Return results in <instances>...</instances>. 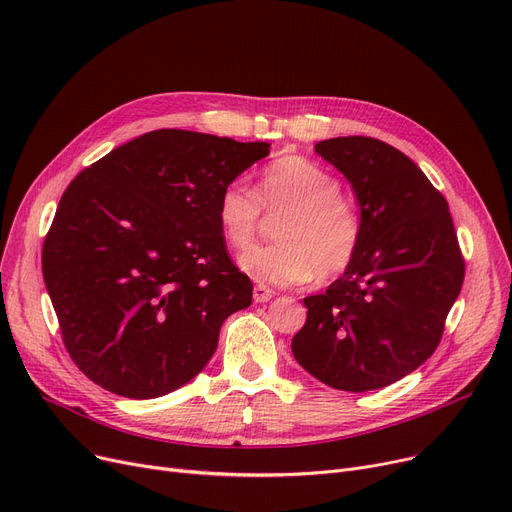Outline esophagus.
<instances>
[{"mask_svg":"<svg viewBox=\"0 0 512 512\" xmlns=\"http://www.w3.org/2000/svg\"><path fill=\"white\" fill-rule=\"evenodd\" d=\"M274 290L272 288H267V286H263V284H257L255 288H253V301L255 303H267L270 299H274Z\"/></svg>","mask_w":512,"mask_h":512,"instance_id":"34e87169","label":"esophagus"}]
</instances>
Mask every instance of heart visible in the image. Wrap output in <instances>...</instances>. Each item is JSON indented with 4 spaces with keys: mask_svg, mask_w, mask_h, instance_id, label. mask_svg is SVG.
Segmentation results:
<instances>
[{
    "mask_svg": "<svg viewBox=\"0 0 512 512\" xmlns=\"http://www.w3.org/2000/svg\"><path fill=\"white\" fill-rule=\"evenodd\" d=\"M286 213L278 222V245L253 249L240 267L259 284L294 286L334 278L348 270L359 253L363 222L357 207L342 195L336 174L317 161L286 155L267 166L257 193L242 180L228 182L218 199V224L230 249L253 247L263 222Z\"/></svg>",
    "mask_w": 512,
    "mask_h": 512,
    "instance_id": "heart-1",
    "label": "heart"
}]
</instances>
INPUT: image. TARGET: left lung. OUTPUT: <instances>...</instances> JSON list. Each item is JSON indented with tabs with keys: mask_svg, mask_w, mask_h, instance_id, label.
<instances>
[{
	"mask_svg": "<svg viewBox=\"0 0 512 512\" xmlns=\"http://www.w3.org/2000/svg\"><path fill=\"white\" fill-rule=\"evenodd\" d=\"M315 151L351 182L363 236L348 270L305 299L292 355L330 388L378 390L438 348L465 278L459 238L442 193L392 145L336 137Z\"/></svg>",
	"mask_w": 512,
	"mask_h": 512,
	"instance_id": "8db88e82",
	"label": "left lung"
}]
</instances>
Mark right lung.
Here are the masks:
<instances>
[{
	"mask_svg": "<svg viewBox=\"0 0 512 512\" xmlns=\"http://www.w3.org/2000/svg\"><path fill=\"white\" fill-rule=\"evenodd\" d=\"M267 153L270 143L161 128L68 184L41 261L66 351L89 380L143 400L207 365L224 319L253 299L218 199Z\"/></svg>",
	"mask_w": 512,
	"mask_h": 512,
	"instance_id": "right-lung-1",
	"label": "right lung"
}]
</instances>
